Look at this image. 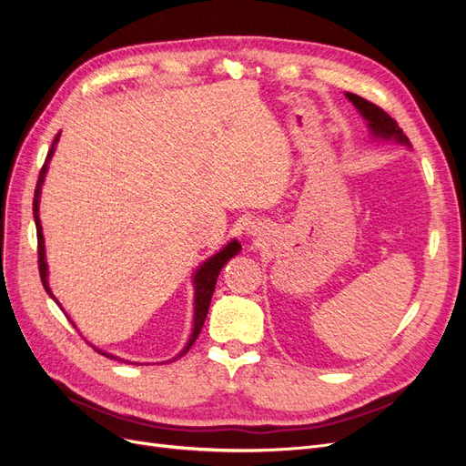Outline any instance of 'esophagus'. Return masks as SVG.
Segmentation results:
<instances>
[{
  "label": "esophagus",
  "instance_id": "34e87169",
  "mask_svg": "<svg viewBox=\"0 0 466 466\" xmlns=\"http://www.w3.org/2000/svg\"><path fill=\"white\" fill-rule=\"evenodd\" d=\"M250 233H252V235H255V229H252V228H250Z\"/></svg>",
  "mask_w": 466,
  "mask_h": 466
}]
</instances>
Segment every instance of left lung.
<instances>
[{
  "instance_id": "left-lung-1",
  "label": "left lung",
  "mask_w": 466,
  "mask_h": 466,
  "mask_svg": "<svg viewBox=\"0 0 466 466\" xmlns=\"http://www.w3.org/2000/svg\"><path fill=\"white\" fill-rule=\"evenodd\" d=\"M346 98L358 108L360 116L368 122L371 137L385 139V142H397L400 146L410 147V142H408V137L399 128V124L394 122L383 108H379L377 105L365 101V98L354 93H346Z\"/></svg>"
}]
</instances>
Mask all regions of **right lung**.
<instances>
[{
	"label": "right lung",
	"instance_id": "obj_1",
	"mask_svg": "<svg viewBox=\"0 0 466 466\" xmlns=\"http://www.w3.org/2000/svg\"><path fill=\"white\" fill-rule=\"evenodd\" d=\"M60 139V134L54 137L52 142V147L46 155V161L45 165H42V171L38 175V182H36V190H35V198H33V216H35V223H36V238H38V272H40V279H42V286H45L46 293L50 295V298L58 303V299H56V295L52 293L50 289V284H48V262H46V248H45V235H42V225H40V216H38V204H40V192H42V185H45V178H46V173H48V163L50 159L54 157V151H56V144H58ZM238 250H241V243L237 241V238H233V241H229L228 245H225L221 250H218L216 255H211L208 260H204L198 270H196L192 274V284H194V317H192V332H190V338L187 346L182 348L178 351V356H175L173 360L185 356L187 351L190 350V346L196 342V338H198L202 327H204V320H206V315H208V309H209V303H211V295H214V289H216V284H218V276L221 272V268L228 264V260H231L235 255H238ZM60 305V303H58ZM62 307V305H60ZM64 311V309H62ZM67 317V315H66ZM74 324V320H72ZM76 327V324H74ZM95 348V346H93ZM98 354L106 356L108 360H118V361H126V360H120L118 356L115 354H108V351L105 350H98L95 348ZM171 361V360H168ZM126 363H136V361H126Z\"/></svg>",
	"mask_w": 466,
	"mask_h": 466
}]
</instances>
